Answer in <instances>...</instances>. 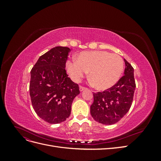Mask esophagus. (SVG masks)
<instances>
[{
  "instance_id": "34e87169",
  "label": "esophagus",
  "mask_w": 161,
  "mask_h": 161,
  "mask_svg": "<svg viewBox=\"0 0 161 161\" xmlns=\"http://www.w3.org/2000/svg\"><path fill=\"white\" fill-rule=\"evenodd\" d=\"M86 87H85V86H80V91H84L85 89H86Z\"/></svg>"
}]
</instances>
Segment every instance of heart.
I'll list each match as a JSON object with an SVG mask.
<instances>
[{"instance_id": "1", "label": "heart", "mask_w": 161, "mask_h": 161, "mask_svg": "<svg viewBox=\"0 0 161 161\" xmlns=\"http://www.w3.org/2000/svg\"><path fill=\"white\" fill-rule=\"evenodd\" d=\"M76 60L66 62V69L73 80L79 81L90 71V78L101 90L116 84L124 70L122 58L106 51L82 52Z\"/></svg>"}]
</instances>
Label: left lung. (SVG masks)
<instances>
[{"label":"left lung","mask_w":161,"mask_h":161,"mask_svg":"<svg viewBox=\"0 0 161 161\" xmlns=\"http://www.w3.org/2000/svg\"><path fill=\"white\" fill-rule=\"evenodd\" d=\"M124 75L111 88L93 92L94 101L91 105L93 119L105 125L114 124L128 113L132 103L136 82L134 68L124 59Z\"/></svg>","instance_id":"left-lung-1"}]
</instances>
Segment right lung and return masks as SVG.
<instances>
[{"mask_svg":"<svg viewBox=\"0 0 161 161\" xmlns=\"http://www.w3.org/2000/svg\"><path fill=\"white\" fill-rule=\"evenodd\" d=\"M70 52L67 47H53L39 58L31 70L32 106L49 124H59L69 118L73 99L80 93L79 85L68 77L65 69Z\"/></svg>","mask_w":161,"mask_h":161,"instance_id":"add662e5","label":"right lung"}]
</instances>
